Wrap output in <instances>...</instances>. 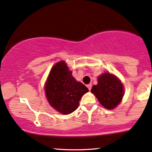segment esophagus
Here are the masks:
<instances>
[{
	"mask_svg": "<svg viewBox=\"0 0 152 152\" xmlns=\"http://www.w3.org/2000/svg\"><path fill=\"white\" fill-rule=\"evenodd\" d=\"M87 87H88V89H89V90H91V84H89V85H87Z\"/></svg>",
	"mask_w": 152,
	"mask_h": 152,
	"instance_id": "1",
	"label": "esophagus"
}]
</instances>
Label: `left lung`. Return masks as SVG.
<instances>
[{"instance_id": "left-lung-1", "label": "left lung", "mask_w": 152, "mask_h": 152, "mask_svg": "<svg viewBox=\"0 0 152 152\" xmlns=\"http://www.w3.org/2000/svg\"><path fill=\"white\" fill-rule=\"evenodd\" d=\"M92 92L104 108L113 109L123 96V86L118 78L110 73H104L98 77V84L91 88Z\"/></svg>"}]
</instances>
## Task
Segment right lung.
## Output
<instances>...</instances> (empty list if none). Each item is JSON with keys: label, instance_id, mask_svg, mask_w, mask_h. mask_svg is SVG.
Returning a JSON list of instances; mask_svg holds the SVG:
<instances>
[{"label": "right lung", "instance_id": "obj_1", "mask_svg": "<svg viewBox=\"0 0 152 152\" xmlns=\"http://www.w3.org/2000/svg\"><path fill=\"white\" fill-rule=\"evenodd\" d=\"M88 91L85 85L73 77L64 61L54 65L45 85L46 95L50 106L65 115L77 108L82 96Z\"/></svg>", "mask_w": 152, "mask_h": 152}]
</instances>
